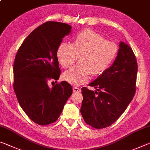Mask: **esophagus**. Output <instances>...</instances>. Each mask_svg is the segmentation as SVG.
Segmentation results:
<instances>
[{
    "label": "esophagus",
    "instance_id": "34e87169",
    "mask_svg": "<svg viewBox=\"0 0 150 150\" xmlns=\"http://www.w3.org/2000/svg\"><path fill=\"white\" fill-rule=\"evenodd\" d=\"M73 92H80L81 91V89L79 87L74 86L73 87Z\"/></svg>",
    "mask_w": 150,
    "mask_h": 150
}]
</instances>
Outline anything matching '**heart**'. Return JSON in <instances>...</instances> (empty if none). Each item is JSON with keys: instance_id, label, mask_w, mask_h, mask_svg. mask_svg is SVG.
Masks as SVG:
<instances>
[{"instance_id": "b5f03b06", "label": "heart", "mask_w": 150, "mask_h": 150, "mask_svg": "<svg viewBox=\"0 0 150 150\" xmlns=\"http://www.w3.org/2000/svg\"><path fill=\"white\" fill-rule=\"evenodd\" d=\"M117 45L91 29L76 35L73 43L62 42L57 49V58L64 68L80 61L63 74V79L72 85L85 83L90 74L103 73L113 63L118 54Z\"/></svg>"}]
</instances>
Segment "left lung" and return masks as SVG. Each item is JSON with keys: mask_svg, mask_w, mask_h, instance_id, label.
<instances>
[{"mask_svg": "<svg viewBox=\"0 0 150 150\" xmlns=\"http://www.w3.org/2000/svg\"><path fill=\"white\" fill-rule=\"evenodd\" d=\"M111 66L89 83L97 89L81 88L83 97L81 113L87 124L96 129L111 125L122 115L135 93L137 64L132 49L120 42Z\"/></svg>", "mask_w": 150, "mask_h": 150, "instance_id": "1", "label": "left lung"}]
</instances>
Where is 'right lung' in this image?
Here are the masks:
<instances>
[{
	"instance_id": "right-lung-1",
	"label": "right lung",
	"mask_w": 150,
	"mask_h": 150,
	"mask_svg": "<svg viewBox=\"0 0 150 150\" xmlns=\"http://www.w3.org/2000/svg\"><path fill=\"white\" fill-rule=\"evenodd\" d=\"M67 24L49 21L30 33L21 45L13 66L14 90L21 108L33 122L46 125L57 120L73 93L62 81L49 87L51 79L61 74L57 49L71 33Z\"/></svg>"
}]
</instances>
